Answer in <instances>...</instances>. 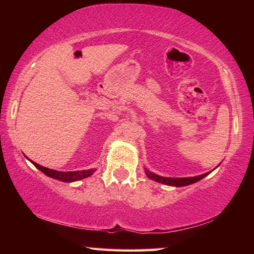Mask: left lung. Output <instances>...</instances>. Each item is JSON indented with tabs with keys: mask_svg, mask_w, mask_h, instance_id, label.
<instances>
[{
	"mask_svg": "<svg viewBox=\"0 0 254 254\" xmlns=\"http://www.w3.org/2000/svg\"><path fill=\"white\" fill-rule=\"evenodd\" d=\"M144 170H145V175H147V177L149 179L154 180V182L160 183L163 185H168V186H174V187H183V186H188V185L195 184L210 174V171H209V173H206V174L199 175V176H195V177L170 178V177H163V176H159L157 174L151 173V171L148 170L147 168H144Z\"/></svg>",
	"mask_w": 254,
	"mask_h": 254,
	"instance_id": "8db88e82",
	"label": "left lung"
}]
</instances>
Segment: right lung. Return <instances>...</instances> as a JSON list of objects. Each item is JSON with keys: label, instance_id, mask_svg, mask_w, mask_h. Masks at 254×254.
<instances>
[{"label": "right lung", "instance_id": "right-lung-1", "mask_svg": "<svg viewBox=\"0 0 254 254\" xmlns=\"http://www.w3.org/2000/svg\"><path fill=\"white\" fill-rule=\"evenodd\" d=\"M30 161H31L33 165L36 166L37 168L41 171V173H44L46 176H48V177H50V178L60 180V182H64V183H72V182H77V180L87 178V177H89V176L95 173V170H96V169H88V170H80V171H58V170L46 168V167L38 165V163H36L32 160H30Z\"/></svg>", "mask_w": 254, "mask_h": 254}]
</instances>
